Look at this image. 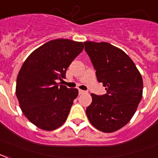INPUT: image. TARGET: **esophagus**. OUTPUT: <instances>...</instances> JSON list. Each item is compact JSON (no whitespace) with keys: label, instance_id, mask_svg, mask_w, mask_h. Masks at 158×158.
I'll list each match as a JSON object with an SVG mask.
<instances>
[{"label":"esophagus","instance_id":"obj_1","mask_svg":"<svg viewBox=\"0 0 158 158\" xmlns=\"http://www.w3.org/2000/svg\"><path fill=\"white\" fill-rule=\"evenodd\" d=\"M85 90H82V89H79V94H85Z\"/></svg>","mask_w":158,"mask_h":158}]
</instances>
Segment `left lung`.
<instances>
[{
	"label": "left lung",
	"mask_w": 158,
	"mask_h": 158,
	"mask_svg": "<svg viewBox=\"0 0 158 158\" xmlns=\"http://www.w3.org/2000/svg\"><path fill=\"white\" fill-rule=\"evenodd\" d=\"M96 71L97 80L106 94H91L86 108L89 121L103 132H113L127 125L135 114L142 97L143 82L135 64L122 50L108 43L85 42Z\"/></svg>",
	"instance_id": "1"
}]
</instances>
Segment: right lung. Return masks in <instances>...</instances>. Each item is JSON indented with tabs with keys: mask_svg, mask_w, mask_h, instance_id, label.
Wrapping results in <instances>:
<instances>
[{
	"mask_svg": "<svg viewBox=\"0 0 158 158\" xmlns=\"http://www.w3.org/2000/svg\"><path fill=\"white\" fill-rule=\"evenodd\" d=\"M84 49L80 42L51 40L26 59L17 79L16 94L23 114L40 129L52 131L65 122L77 89L59 85L68 67Z\"/></svg>",
	"mask_w": 158,
	"mask_h": 158,
	"instance_id": "add662e5",
	"label": "right lung"
}]
</instances>
